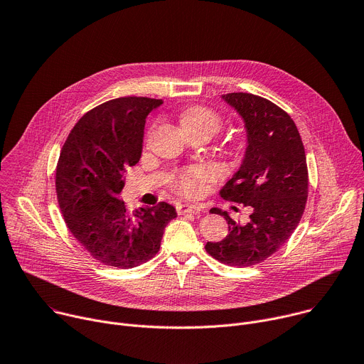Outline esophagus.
<instances>
[{
  "mask_svg": "<svg viewBox=\"0 0 364 364\" xmlns=\"http://www.w3.org/2000/svg\"><path fill=\"white\" fill-rule=\"evenodd\" d=\"M201 210V207L197 204H178L177 205V213L178 215H186V213H198Z\"/></svg>",
  "mask_w": 364,
  "mask_h": 364,
  "instance_id": "34e87169",
  "label": "esophagus"
}]
</instances>
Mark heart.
Returning a JSON list of instances; mask_svg holds the SVG:
<instances>
[{"label": "heart", "instance_id": "b5f03b06", "mask_svg": "<svg viewBox=\"0 0 364 364\" xmlns=\"http://www.w3.org/2000/svg\"><path fill=\"white\" fill-rule=\"evenodd\" d=\"M181 125L186 132H205L215 135L223 128V118L212 108L193 105L183 112ZM218 178L219 171L212 166H190L178 170L173 176L171 187L183 196L196 197L205 190L207 184L216 181Z\"/></svg>", "mask_w": 364, "mask_h": 364}]
</instances>
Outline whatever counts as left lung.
<instances>
[{
	"mask_svg": "<svg viewBox=\"0 0 364 364\" xmlns=\"http://www.w3.org/2000/svg\"><path fill=\"white\" fill-rule=\"evenodd\" d=\"M223 99L245 119L247 149L240 170L222 187L220 196L249 205L252 215L240 223L212 209L226 219L229 235L204 247L219 262L243 268L267 261L296 229L308 197V168L301 135L284 109L245 92Z\"/></svg>",
	"mask_w": 364,
	"mask_h": 364,
	"instance_id": "obj_1",
	"label": "left lung"
}]
</instances>
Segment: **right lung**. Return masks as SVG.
Masks as SVG:
<instances>
[{
  "instance_id": "add662e5",
  "label": "right lung",
  "mask_w": 364,
  "mask_h": 364,
  "mask_svg": "<svg viewBox=\"0 0 364 364\" xmlns=\"http://www.w3.org/2000/svg\"><path fill=\"white\" fill-rule=\"evenodd\" d=\"M161 99L125 96L86 112L68 135L56 167V194L73 237L97 262L129 269L157 255L177 218L160 201L129 212L118 194L124 174L141 159L146 115Z\"/></svg>"
}]
</instances>
